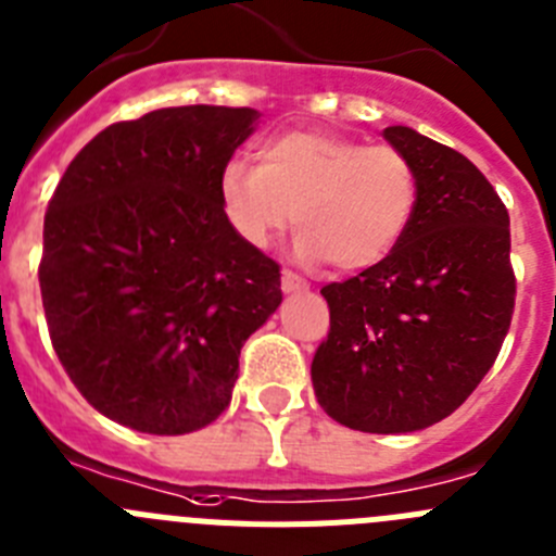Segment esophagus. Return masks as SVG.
Returning a JSON list of instances; mask_svg holds the SVG:
<instances>
[{"label":"esophagus","mask_w":556,"mask_h":556,"mask_svg":"<svg viewBox=\"0 0 556 556\" xmlns=\"http://www.w3.org/2000/svg\"><path fill=\"white\" fill-rule=\"evenodd\" d=\"M281 289L287 294H292V292H305V289H308V281H303V278H300V275H294V273H289V269H283V275H281Z\"/></svg>","instance_id":"obj_1"}]
</instances>
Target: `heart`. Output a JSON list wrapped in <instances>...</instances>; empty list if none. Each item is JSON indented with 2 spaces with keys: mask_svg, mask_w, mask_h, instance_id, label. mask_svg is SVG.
Wrapping results in <instances>:
<instances>
[{
  "mask_svg": "<svg viewBox=\"0 0 556 556\" xmlns=\"http://www.w3.org/2000/svg\"><path fill=\"white\" fill-rule=\"evenodd\" d=\"M256 160L228 162L217 185L228 223L256 251L294 223L298 262L361 273L383 262L414 223L419 173L391 146L298 129L269 137Z\"/></svg>",
  "mask_w": 556,
  "mask_h": 556,
  "instance_id": "heart-1",
  "label": "heart"
}]
</instances>
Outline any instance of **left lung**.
<instances>
[{
	"label": "left lung",
	"instance_id": "8db88e82",
	"mask_svg": "<svg viewBox=\"0 0 556 556\" xmlns=\"http://www.w3.org/2000/svg\"><path fill=\"white\" fill-rule=\"evenodd\" d=\"M383 137L414 162L419 206L383 262L323 289L330 333L312 383L330 419L391 435L446 419L480 386L510 328L516 275L491 181L410 126Z\"/></svg>",
	"mask_w": 556,
	"mask_h": 556
}]
</instances>
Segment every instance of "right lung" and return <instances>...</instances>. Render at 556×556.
Returning a JSON list of instances; mask_svg holds the SVG:
<instances>
[{"label":"right lung","instance_id":"add662e5","mask_svg":"<svg viewBox=\"0 0 556 556\" xmlns=\"http://www.w3.org/2000/svg\"><path fill=\"white\" fill-rule=\"evenodd\" d=\"M251 106H165L74 156L43 220L40 294L54 353L106 419L151 435L212 425L239 350L281 305V269L237 237L220 173Z\"/></svg>","mask_w":556,"mask_h":556}]
</instances>
